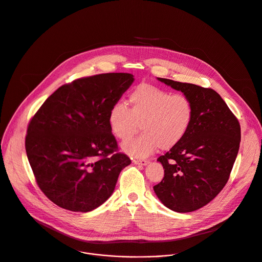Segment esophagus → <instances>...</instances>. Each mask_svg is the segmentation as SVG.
Wrapping results in <instances>:
<instances>
[{"label": "esophagus", "instance_id": "esophagus-1", "mask_svg": "<svg viewBox=\"0 0 262 262\" xmlns=\"http://www.w3.org/2000/svg\"><path fill=\"white\" fill-rule=\"evenodd\" d=\"M133 163L136 164V165H143V166H145V165H147V164L149 163V161H148V160H139V159H135V160H133Z\"/></svg>", "mask_w": 262, "mask_h": 262}]
</instances>
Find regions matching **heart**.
<instances>
[{"label": "heart", "mask_w": 262, "mask_h": 262, "mask_svg": "<svg viewBox=\"0 0 262 262\" xmlns=\"http://www.w3.org/2000/svg\"><path fill=\"white\" fill-rule=\"evenodd\" d=\"M129 108L116 103L108 113L110 129L121 141L130 139L141 126V136L122 148L133 157L143 158L158 147L170 149L186 137L193 120V104L184 94L141 83L130 93Z\"/></svg>", "instance_id": "b5f03b06"}]
</instances>
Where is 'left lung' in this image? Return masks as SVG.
I'll list each match as a JSON object with an SVG mask.
<instances>
[{
    "label": "left lung",
    "mask_w": 262,
    "mask_h": 262,
    "mask_svg": "<svg viewBox=\"0 0 262 262\" xmlns=\"http://www.w3.org/2000/svg\"><path fill=\"white\" fill-rule=\"evenodd\" d=\"M158 79L188 96L194 113L186 137L158 158L164 178L154 190L170 210L195 211L210 203L227 184L239 149L241 125L214 90Z\"/></svg>",
    "instance_id": "1"
}]
</instances>
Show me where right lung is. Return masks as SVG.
I'll list each match as a JSON object with an SVG mask.
<instances>
[{"label":"right lung","instance_id":"obj_1","mask_svg":"<svg viewBox=\"0 0 262 262\" xmlns=\"http://www.w3.org/2000/svg\"><path fill=\"white\" fill-rule=\"evenodd\" d=\"M134 81L128 73L82 77L58 88L28 124L25 147L36 184L55 205L89 212L113 193L130 164L108 113Z\"/></svg>","mask_w":262,"mask_h":262}]
</instances>
